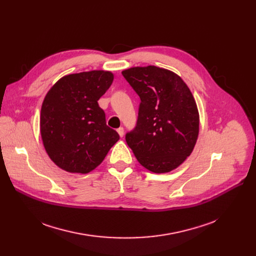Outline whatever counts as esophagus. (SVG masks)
<instances>
[{"label":"esophagus","mask_w":256,"mask_h":256,"mask_svg":"<svg viewBox=\"0 0 256 256\" xmlns=\"http://www.w3.org/2000/svg\"><path fill=\"white\" fill-rule=\"evenodd\" d=\"M117 132L119 134V136L122 138L124 137V128H117Z\"/></svg>","instance_id":"obj_1"}]
</instances>
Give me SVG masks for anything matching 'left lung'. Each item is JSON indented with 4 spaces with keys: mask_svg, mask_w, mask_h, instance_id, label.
<instances>
[{
    "mask_svg": "<svg viewBox=\"0 0 256 256\" xmlns=\"http://www.w3.org/2000/svg\"><path fill=\"white\" fill-rule=\"evenodd\" d=\"M122 76L141 102L137 126L126 135L138 162L154 173L176 169L189 156L199 134V113L189 87L171 70L132 67Z\"/></svg>",
    "mask_w": 256,
    "mask_h": 256,
    "instance_id": "obj_1",
    "label": "left lung"
}]
</instances>
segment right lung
Here are the masks:
<instances>
[{
	"mask_svg": "<svg viewBox=\"0 0 256 256\" xmlns=\"http://www.w3.org/2000/svg\"><path fill=\"white\" fill-rule=\"evenodd\" d=\"M114 80L111 72L67 74L54 85L40 112V134L50 158L70 173L96 169L119 140L98 100Z\"/></svg>",
	"mask_w": 256,
	"mask_h": 256,
	"instance_id": "obj_1",
	"label": "right lung"
}]
</instances>
